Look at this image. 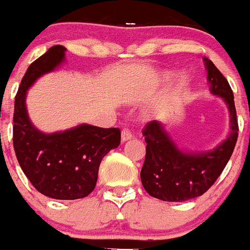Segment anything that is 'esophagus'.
Segmentation results:
<instances>
[{
	"instance_id": "1",
	"label": "esophagus",
	"mask_w": 250,
	"mask_h": 250,
	"mask_svg": "<svg viewBox=\"0 0 250 250\" xmlns=\"http://www.w3.org/2000/svg\"><path fill=\"white\" fill-rule=\"evenodd\" d=\"M133 137L132 132H130L129 128H123L122 133H121V138H122V141H127L128 139Z\"/></svg>"
}]
</instances>
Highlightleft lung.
<instances>
[{
    "mask_svg": "<svg viewBox=\"0 0 250 250\" xmlns=\"http://www.w3.org/2000/svg\"><path fill=\"white\" fill-rule=\"evenodd\" d=\"M204 62L210 92L223 98L230 111V137L213 151L188 153L176 147L160 122L146 123V156L140 178L146 192L158 200L184 202L203 195L223 173L236 146L238 122L232 89L211 60L204 58Z\"/></svg>",
    "mask_w": 250,
    "mask_h": 250,
    "instance_id": "left-lung-1",
    "label": "left lung"
}]
</instances>
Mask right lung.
<instances>
[{
  "label": "right lung",
  "mask_w": 250,
  "mask_h": 250,
  "mask_svg": "<svg viewBox=\"0 0 250 250\" xmlns=\"http://www.w3.org/2000/svg\"><path fill=\"white\" fill-rule=\"evenodd\" d=\"M65 50L53 46L25 72L14 102L13 146L22 172L39 192L55 200H78L94 190L100 162L120 145L121 130L81 125L44 134L31 125L25 106L26 90L64 60Z\"/></svg>",
  "instance_id": "right-lung-1"
}]
</instances>
